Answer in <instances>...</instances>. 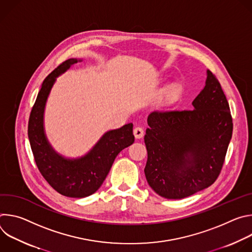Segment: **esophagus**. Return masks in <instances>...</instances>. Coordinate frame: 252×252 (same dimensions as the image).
<instances>
[{
	"mask_svg": "<svg viewBox=\"0 0 252 252\" xmlns=\"http://www.w3.org/2000/svg\"><path fill=\"white\" fill-rule=\"evenodd\" d=\"M133 134H134L135 138H141L143 136V134H145V130H143V128L141 126H136L133 129Z\"/></svg>",
	"mask_w": 252,
	"mask_h": 252,
	"instance_id": "34e87169",
	"label": "esophagus"
}]
</instances>
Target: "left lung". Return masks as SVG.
<instances>
[{"label": "left lung", "instance_id": "left-lung-1", "mask_svg": "<svg viewBox=\"0 0 252 252\" xmlns=\"http://www.w3.org/2000/svg\"><path fill=\"white\" fill-rule=\"evenodd\" d=\"M193 110H159L148 118L145 174L160 196L181 199L217 181L232 135L229 104L220 83L207 70Z\"/></svg>", "mask_w": 252, "mask_h": 252}]
</instances>
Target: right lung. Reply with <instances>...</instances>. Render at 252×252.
<instances>
[{
  "instance_id": "obj_1",
  "label": "right lung",
  "mask_w": 252,
  "mask_h": 252,
  "mask_svg": "<svg viewBox=\"0 0 252 252\" xmlns=\"http://www.w3.org/2000/svg\"><path fill=\"white\" fill-rule=\"evenodd\" d=\"M77 62L75 59L64 61L44 80L31 111L28 135L35 164L48 184L64 196L82 198L99 189L117 156L133 143L134 135L132 124L107 131L86 157L79 159H64L52 150L43 126L46 100L56 78Z\"/></svg>"
}]
</instances>
